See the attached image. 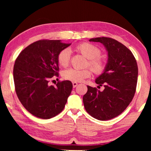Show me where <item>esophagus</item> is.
Here are the masks:
<instances>
[{"label": "esophagus", "instance_id": "esophagus-1", "mask_svg": "<svg viewBox=\"0 0 151 151\" xmlns=\"http://www.w3.org/2000/svg\"><path fill=\"white\" fill-rule=\"evenodd\" d=\"M78 85V83H73V88H75L76 86Z\"/></svg>", "mask_w": 151, "mask_h": 151}]
</instances>
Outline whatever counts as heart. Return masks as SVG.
Wrapping results in <instances>:
<instances>
[{"label": "heart", "mask_w": 151, "mask_h": 151, "mask_svg": "<svg viewBox=\"0 0 151 151\" xmlns=\"http://www.w3.org/2000/svg\"><path fill=\"white\" fill-rule=\"evenodd\" d=\"M75 50L81 53L84 57L88 58V65L96 75L103 73L106 69V63L99 57L101 55V50L96 46L89 42H82L76 45ZM70 51L68 48L63 49L58 53V63L63 67H66L70 62ZM91 75V70L89 68L83 70L69 68L63 73L64 79L74 83H80L84 79Z\"/></svg>", "instance_id": "heart-1"}]
</instances>
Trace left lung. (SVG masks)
Masks as SVG:
<instances>
[{"mask_svg":"<svg viewBox=\"0 0 151 151\" xmlns=\"http://www.w3.org/2000/svg\"><path fill=\"white\" fill-rule=\"evenodd\" d=\"M91 42H101L108 53L106 69L96 78L103 91L87 86L83 100L86 112L99 121L114 118L131 103L136 91L138 66L131 51L117 40L108 37H96Z\"/></svg>","mask_w":151,"mask_h":151,"instance_id":"8db88e82","label":"left lung"}]
</instances>
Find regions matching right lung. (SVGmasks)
<instances>
[{
    "mask_svg": "<svg viewBox=\"0 0 151 151\" xmlns=\"http://www.w3.org/2000/svg\"><path fill=\"white\" fill-rule=\"evenodd\" d=\"M70 44L60 40H40L28 46L15 60L13 77L20 103L32 115L43 119L62 112L73 89L69 81L48 85L59 70L57 57Z\"/></svg>",
    "mask_w": 151,
    "mask_h": 151,
    "instance_id": "obj_1",
    "label": "right lung"
}]
</instances>
